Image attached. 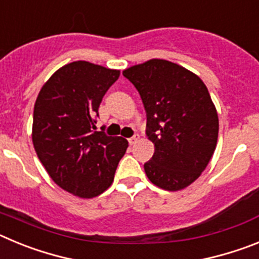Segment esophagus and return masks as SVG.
I'll use <instances>...</instances> for the list:
<instances>
[{
    "label": "esophagus",
    "instance_id": "esophagus-1",
    "mask_svg": "<svg viewBox=\"0 0 259 259\" xmlns=\"http://www.w3.org/2000/svg\"><path fill=\"white\" fill-rule=\"evenodd\" d=\"M137 141H139V135H135V136H132L131 139H128V143H130V145H135Z\"/></svg>",
    "mask_w": 259,
    "mask_h": 259
}]
</instances>
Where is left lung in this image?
I'll use <instances>...</instances> for the list:
<instances>
[{
  "mask_svg": "<svg viewBox=\"0 0 259 259\" xmlns=\"http://www.w3.org/2000/svg\"><path fill=\"white\" fill-rule=\"evenodd\" d=\"M140 93L146 136L154 144L144 164L148 179L166 191L191 185L209 164L219 120L206 85L196 74L164 59H150L123 71Z\"/></svg>",
  "mask_w": 259,
  "mask_h": 259,
  "instance_id": "1",
  "label": "left lung"
}]
</instances>
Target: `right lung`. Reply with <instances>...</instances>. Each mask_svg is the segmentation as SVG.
Listing matches in <instances>:
<instances>
[{
	"label": "right lung",
	"mask_w": 259,
	"mask_h": 259,
	"mask_svg": "<svg viewBox=\"0 0 259 259\" xmlns=\"http://www.w3.org/2000/svg\"><path fill=\"white\" fill-rule=\"evenodd\" d=\"M119 75V70L72 62L49 77L35 102L36 154L53 182L77 197L106 191L128 148L123 137L95 131L102 97Z\"/></svg>",
	"instance_id": "1"
}]
</instances>
